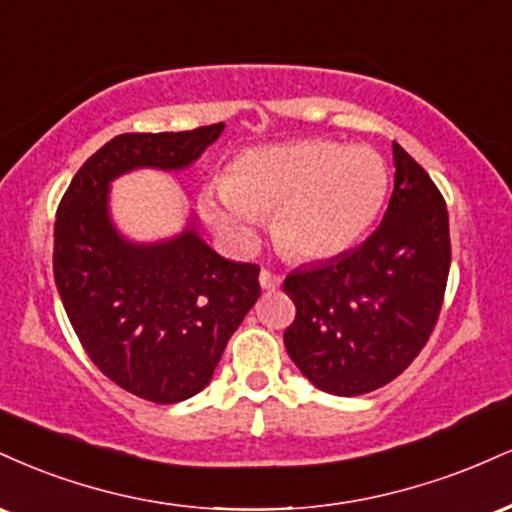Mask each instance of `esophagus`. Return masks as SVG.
<instances>
[{
    "mask_svg": "<svg viewBox=\"0 0 512 512\" xmlns=\"http://www.w3.org/2000/svg\"><path fill=\"white\" fill-rule=\"evenodd\" d=\"M260 284H262V289L274 291V289H279V286H281V276L274 274L272 269H262V272H260Z\"/></svg>",
    "mask_w": 512,
    "mask_h": 512,
    "instance_id": "34e87169",
    "label": "esophagus"
}]
</instances>
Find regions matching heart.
<instances>
[{
	"label": "heart",
	"instance_id": "1",
	"mask_svg": "<svg viewBox=\"0 0 512 512\" xmlns=\"http://www.w3.org/2000/svg\"><path fill=\"white\" fill-rule=\"evenodd\" d=\"M390 173L368 146L305 139L240 154L199 207L223 238L250 245L274 214L276 245L296 260H330L366 236L383 209Z\"/></svg>",
	"mask_w": 512,
	"mask_h": 512
}]
</instances>
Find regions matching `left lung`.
Instances as JSON below:
<instances>
[{"mask_svg": "<svg viewBox=\"0 0 512 512\" xmlns=\"http://www.w3.org/2000/svg\"><path fill=\"white\" fill-rule=\"evenodd\" d=\"M383 223L354 250L293 269L284 293L296 317L284 332L291 361L320 390H378L421 354L443 308L450 226L436 182L399 144Z\"/></svg>", "mask_w": 512, "mask_h": 512, "instance_id": "obj_1", "label": "left lung"}]
</instances>
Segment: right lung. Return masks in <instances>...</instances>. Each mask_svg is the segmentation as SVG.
Returning <instances> with one entry per match:
<instances>
[{
	"instance_id": "obj_1",
	"label": "right lung",
	"mask_w": 512,
	"mask_h": 512,
	"mask_svg": "<svg viewBox=\"0 0 512 512\" xmlns=\"http://www.w3.org/2000/svg\"><path fill=\"white\" fill-rule=\"evenodd\" d=\"M221 132L223 122L120 134L79 168L57 207L52 272L76 337L105 378L156 404L209 385L260 298V267L223 260L195 226L166 243H129L110 223L108 185L132 168H187Z\"/></svg>"
}]
</instances>
